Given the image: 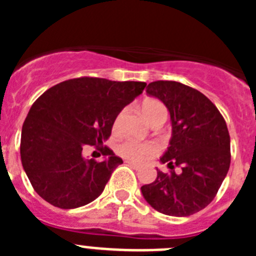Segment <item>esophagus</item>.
Listing matches in <instances>:
<instances>
[{
    "label": "esophagus",
    "mask_w": 256,
    "mask_h": 256,
    "mask_svg": "<svg viewBox=\"0 0 256 256\" xmlns=\"http://www.w3.org/2000/svg\"><path fill=\"white\" fill-rule=\"evenodd\" d=\"M126 162H128V164H130V166H133V168H134V169H140V164H138V162H130V160H126Z\"/></svg>",
    "instance_id": "34e87169"
}]
</instances>
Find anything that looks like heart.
Returning a JSON list of instances; mask_svg holds the SVG:
<instances>
[{"instance_id":"1","label":"heart","mask_w":256,"mask_h":256,"mask_svg":"<svg viewBox=\"0 0 256 256\" xmlns=\"http://www.w3.org/2000/svg\"><path fill=\"white\" fill-rule=\"evenodd\" d=\"M141 114L146 119V122L150 124L155 123L158 120H164L166 119V108L155 98H148L141 104ZM119 119L120 115H118L116 119L112 124V130H116L119 126ZM118 152L122 156L130 160H142L144 158H150L158 152V148L152 142H137L132 140H126L122 142L118 146Z\"/></svg>"}]
</instances>
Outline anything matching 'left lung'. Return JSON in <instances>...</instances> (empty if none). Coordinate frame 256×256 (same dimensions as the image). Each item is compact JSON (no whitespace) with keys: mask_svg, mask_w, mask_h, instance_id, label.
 <instances>
[{"mask_svg":"<svg viewBox=\"0 0 256 256\" xmlns=\"http://www.w3.org/2000/svg\"><path fill=\"white\" fill-rule=\"evenodd\" d=\"M148 94L158 97L170 112V146L160 158L169 172L141 187L159 212L188 216L214 200L230 164V140L224 118L205 94L173 80H156Z\"/></svg>","mask_w":256,"mask_h":256,"instance_id":"1","label":"left lung"}]
</instances>
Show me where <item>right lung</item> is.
<instances>
[{
	"label": "right lung",
	"instance_id": "1",
	"mask_svg": "<svg viewBox=\"0 0 256 256\" xmlns=\"http://www.w3.org/2000/svg\"><path fill=\"white\" fill-rule=\"evenodd\" d=\"M144 87V82L80 76L38 97L22 124L20 156L40 198L60 209H74L102 194L123 162L102 144L112 134L118 114ZM87 146H94L106 159L86 160L82 150Z\"/></svg>",
	"mask_w": 256,
	"mask_h": 256
}]
</instances>
